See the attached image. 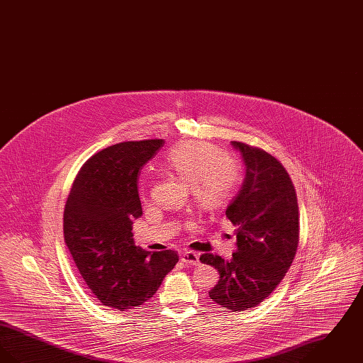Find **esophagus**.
Wrapping results in <instances>:
<instances>
[{
  "instance_id": "34e87169",
  "label": "esophagus",
  "mask_w": 363,
  "mask_h": 363,
  "mask_svg": "<svg viewBox=\"0 0 363 363\" xmlns=\"http://www.w3.org/2000/svg\"><path fill=\"white\" fill-rule=\"evenodd\" d=\"M181 261L186 262V264H191V265H199L200 259H199V255L194 252H184L181 255Z\"/></svg>"
}]
</instances>
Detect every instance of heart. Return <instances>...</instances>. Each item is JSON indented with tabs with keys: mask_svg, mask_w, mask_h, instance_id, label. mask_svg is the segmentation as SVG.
Instances as JSON below:
<instances>
[{
	"mask_svg": "<svg viewBox=\"0 0 363 363\" xmlns=\"http://www.w3.org/2000/svg\"><path fill=\"white\" fill-rule=\"evenodd\" d=\"M166 166L190 185L199 207H220L237 188L241 172L237 160L219 154L212 144L194 140L172 148L164 156Z\"/></svg>",
	"mask_w": 363,
	"mask_h": 363,
	"instance_id": "obj_1",
	"label": "heart"
}]
</instances>
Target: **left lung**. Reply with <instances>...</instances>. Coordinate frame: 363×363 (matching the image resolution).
<instances>
[{
  "label": "left lung",
  "mask_w": 363,
  "mask_h": 363,
  "mask_svg": "<svg viewBox=\"0 0 363 363\" xmlns=\"http://www.w3.org/2000/svg\"><path fill=\"white\" fill-rule=\"evenodd\" d=\"M233 145L246 166L242 189L225 209L238 247L231 259L204 253L200 261L220 275L209 298L243 311L261 303L286 277L298 249L299 216L293 181L277 157L241 141Z\"/></svg>",
  "instance_id": "1"
}]
</instances>
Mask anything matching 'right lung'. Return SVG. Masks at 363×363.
Returning <instances> with one entry per match:
<instances>
[{
    "label": "right lung",
    "instance_id": "1",
    "mask_svg": "<svg viewBox=\"0 0 363 363\" xmlns=\"http://www.w3.org/2000/svg\"><path fill=\"white\" fill-rule=\"evenodd\" d=\"M162 138L123 141L91 156L76 175L64 209V240L92 294L104 306L143 305L178 262L175 250L147 252L133 242L143 215L138 170Z\"/></svg>",
    "mask_w": 363,
    "mask_h": 363
}]
</instances>
